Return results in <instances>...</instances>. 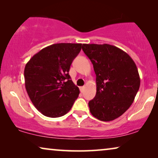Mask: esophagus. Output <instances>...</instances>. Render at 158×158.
I'll use <instances>...</instances> for the list:
<instances>
[{
    "label": "esophagus",
    "mask_w": 158,
    "mask_h": 158,
    "mask_svg": "<svg viewBox=\"0 0 158 158\" xmlns=\"http://www.w3.org/2000/svg\"><path fill=\"white\" fill-rule=\"evenodd\" d=\"M84 89H85V86H82V87H80V90H81V93L84 91Z\"/></svg>",
    "instance_id": "1"
}]
</instances>
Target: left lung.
<instances>
[{"label": "left lung", "instance_id": "1", "mask_svg": "<svg viewBox=\"0 0 158 158\" xmlns=\"http://www.w3.org/2000/svg\"><path fill=\"white\" fill-rule=\"evenodd\" d=\"M94 65L96 94L88 106L94 117L109 122L122 116L133 103L140 85L136 64L127 52L108 44H83Z\"/></svg>", "mask_w": 158, "mask_h": 158}]
</instances>
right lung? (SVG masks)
I'll return each instance as SVG.
<instances>
[{
  "mask_svg": "<svg viewBox=\"0 0 158 158\" xmlns=\"http://www.w3.org/2000/svg\"><path fill=\"white\" fill-rule=\"evenodd\" d=\"M82 44L59 43L41 49L24 69L25 88L36 109L51 118L70 111L80 94L69 70Z\"/></svg>",
  "mask_w": 158,
  "mask_h": 158,
  "instance_id": "add662e5",
  "label": "right lung"
}]
</instances>
